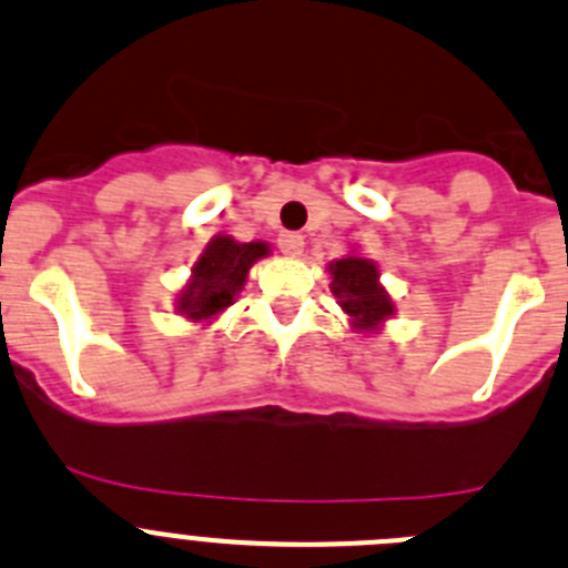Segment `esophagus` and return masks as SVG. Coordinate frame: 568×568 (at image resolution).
I'll return each mask as SVG.
<instances>
[{"label":"esophagus","instance_id":"34e87169","mask_svg":"<svg viewBox=\"0 0 568 568\" xmlns=\"http://www.w3.org/2000/svg\"><path fill=\"white\" fill-rule=\"evenodd\" d=\"M277 246L280 252L288 254V257H300L302 248H305V237H302L300 232H283V235L277 237Z\"/></svg>","mask_w":568,"mask_h":568}]
</instances>
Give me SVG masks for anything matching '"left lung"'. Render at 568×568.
Returning a JSON list of instances; mask_svg holds the SVG:
<instances>
[{
	"label": "left lung",
	"instance_id": "obj_1",
	"mask_svg": "<svg viewBox=\"0 0 568 568\" xmlns=\"http://www.w3.org/2000/svg\"><path fill=\"white\" fill-rule=\"evenodd\" d=\"M327 272H331L333 296H336L342 311L349 316V325L356 331H378L395 314L389 294L378 283L381 274L373 260L347 254L342 260H333Z\"/></svg>",
	"mask_w": 568,
	"mask_h": 568
}]
</instances>
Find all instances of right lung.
<instances>
[{"label": "right lung", "instance_id": "1", "mask_svg": "<svg viewBox=\"0 0 568 568\" xmlns=\"http://www.w3.org/2000/svg\"><path fill=\"white\" fill-rule=\"evenodd\" d=\"M268 254V243H237L230 235H215L193 263L190 283L176 300V311L193 322H210L226 311L241 294L248 268Z\"/></svg>", "mask_w": 568, "mask_h": 568}]
</instances>
